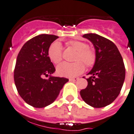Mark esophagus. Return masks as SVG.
Masks as SVG:
<instances>
[{"label": "esophagus", "mask_w": 134, "mask_h": 134, "mask_svg": "<svg viewBox=\"0 0 134 134\" xmlns=\"http://www.w3.org/2000/svg\"><path fill=\"white\" fill-rule=\"evenodd\" d=\"M78 79V78L77 77H74V78H69V81H76Z\"/></svg>", "instance_id": "34e87169"}]
</instances>
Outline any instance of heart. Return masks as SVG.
Segmentation results:
<instances>
[{
  "instance_id": "b5f03b06",
  "label": "heart",
  "mask_w": 134,
  "mask_h": 134,
  "mask_svg": "<svg viewBox=\"0 0 134 134\" xmlns=\"http://www.w3.org/2000/svg\"><path fill=\"white\" fill-rule=\"evenodd\" d=\"M67 44L71 48L77 51L75 56L74 63H63L57 67L56 72L60 76L74 77L84 71L85 67V63L87 67H91L96 61V54L92 49L87 47L85 42L80 41H71ZM48 57L54 64H58L62 60L61 44L56 41L53 42L48 49Z\"/></svg>"
}]
</instances>
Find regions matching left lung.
Listing matches in <instances>:
<instances>
[{
  "label": "left lung",
  "instance_id": "left-lung-1",
  "mask_svg": "<svg viewBox=\"0 0 134 134\" xmlns=\"http://www.w3.org/2000/svg\"><path fill=\"white\" fill-rule=\"evenodd\" d=\"M93 44L96 61L87 75V87L80 91L87 105L101 108L118 97L125 78V68L120 52L114 42L96 34L82 36Z\"/></svg>",
  "mask_w": 134,
  "mask_h": 134
}]
</instances>
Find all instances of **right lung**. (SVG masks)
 Listing matches in <instances>:
<instances>
[{
	"mask_svg": "<svg viewBox=\"0 0 134 134\" xmlns=\"http://www.w3.org/2000/svg\"><path fill=\"white\" fill-rule=\"evenodd\" d=\"M58 38L41 34L25 42L18 53L14 82L20 97L36 108L48 106L57 98L69 79L52 76L56 71L48 57V49ZM49 76L48 79L44 78Z\"/></svg>",
	"mask_w": 134,
	"mask_h": 134,
	"instance_id": "add662e5",
	"label": "right lung"
}]
</instances>
